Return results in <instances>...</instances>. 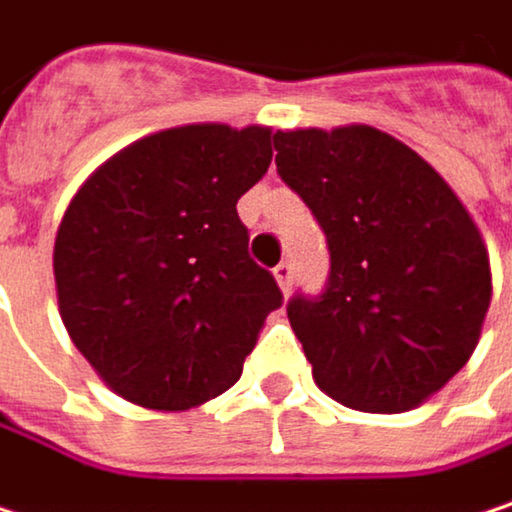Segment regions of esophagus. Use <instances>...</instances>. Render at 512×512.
I'll list each match as a JSON object with an SVG mask.
<instances>
[{"instance_id": "obj_1", "label": "esophagus", "mask_w": 512, "mask_h": 512, "mask_svg": "<svg viewBox=\"0 0 512 512\" xmlns=\"http://www.w3.org/2000/svg\"><path fill=\"white\" fill-rule=\"evenodd\" d=\"M274 277H277V286L283 289V295H289L292 292V265L289 262H280L274 268Z\"/></svg>"}]
</instances>
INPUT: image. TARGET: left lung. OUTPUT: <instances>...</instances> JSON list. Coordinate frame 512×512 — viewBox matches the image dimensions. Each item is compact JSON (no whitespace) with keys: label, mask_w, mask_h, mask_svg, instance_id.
<instances>
[{"label":"left lung","mask_w":512,"mask_h":512,"mask_svg":"<svg viewBox=\"0 0 512 512\" xmlns=\"http://www.w3.org/2000/svg\"><path fill=\"white\" fill-rule=\"evenodd\" d=\"M277 172L319 220L331 274L286 307L316 384L393 414L450 382L492 301L489 253L450 184L370 125L277 130Z\"/></svg>","instance_id":"8db88e82"}]
</instances>
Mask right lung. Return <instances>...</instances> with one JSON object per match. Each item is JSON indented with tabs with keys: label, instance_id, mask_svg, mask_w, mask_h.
<instances>
[{
	"label": "right lung",
	"instance_id": "1",
	"mask_svg": "<svg viewBox=\"0 0 512 512\" xmlns=\"http://www.w3.org/2000/svg\"><path fill=\"white\" fill-rule=\"evenodd\" d=\"M271 157V128L184 125L130 142L74 193L53 247L59 313L133 405L184 411L229 390L283 304L235 211Z\"/></svg>",
	"mask_w": 512,
	"mask_h": 512
}]
</instances>
